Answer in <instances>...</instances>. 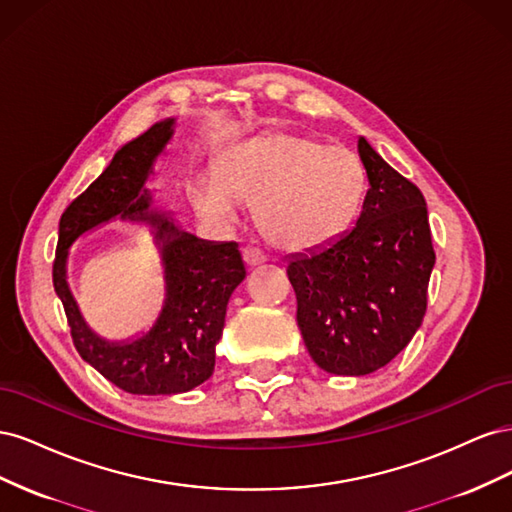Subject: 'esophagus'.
Returning <instances> with one entry per match:
<instances>
[{
  "label": "esophagus",
  "mask_w": 512,
  "mask_h": 512,
  "mask_svg": "<svg viewBox=\"0 0 512 512\" xmlns=\"http://www.w3.org/2000/svg\"><path fill=\"white\" fill-rule=\"evenodd\" d=\"M243 260H245L247 267H258V265H262V262L267 260V256L262 254L258 247L247 245V247H243Z\"/></svg>",
  "instance_id": "34e87169"
}]
</instances>
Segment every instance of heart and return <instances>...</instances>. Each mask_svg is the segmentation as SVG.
Wrapping results in <instances>:
<instances>
[{
  "mask_svg": "<svg viewBox=\"0 0 512 512\" xmlns=\"http://www.w3.org/2000/svg\"><path fill=\"white\" fill-rule=\"evenodd\" d=\"M365 170L354 151L318 138L271 132L232 145L220 170L192 183V203L215 224L254 205L265 237L286 252H314L344 235L359 213Z\"/></svg>",
  "mask_w": 512,
  "mask_h": 512,
  "instance_id": "obj_1",
  "label": "heart"
}]
</instances>
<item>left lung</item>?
Listing matches in <instances>:
<instances>
[{
	"instance_id": "8db88e82",
	"label": "left lung",
	"mask_w": 512,
	"mask_h": 512,
	"mask_svg": "<svg viewBox=\"0 0 512 512\" xmlns=\"http://www.w3.org/2000/svg\"><path fill=\"white\" fill-rule=\"evenodd\" d=\"M359 156L369 190L354 228L286 267L309 356L335 376L371 374L410 344L436 265L421 190L363 136Z\"/></svg>"
}]
</instances>
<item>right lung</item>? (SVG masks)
Wrapping results in <instances>:
<instances>
[{
  "label": "right lung",
  "instance_id": "obj_1",
  "mask_svg": "<svg viewBox=\"0 0 512 512\" xmlns=\"http://www.w3.org/2000/svg\"><path fill=\"white\" fill-rule=\"evenodd\" d=\"M173 132L175 119H164L123 145L59 220L53 286L64 303L72 342L83 361L132 395H177L211 378L228 299L245 280L235 241H203L181 230L168 213L151 209L145 183ZM115 217L154 228L167 282L163 312L154 327L128 343H108L86 327L67 286L65 267L69 245Z\"/></svg>",
  "mask_w": 512,
  "mask_h": 512
}]
</instances>
